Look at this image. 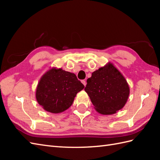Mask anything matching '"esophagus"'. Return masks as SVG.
<instances>
[{"instance_id":"obj_1","label":"esophagus","mask_w":160,"mask_h":160,"mask_svg":"<svg viewBox=\"0 0 160 160\" xmlns=\"http://www.w3.org/2000/svg\"><path fill=\"white\" fill-rule=\"evenodd\" d=\"M82 83L84 84V87L86 86V84H87V82H86V81H85V80H82Z\"/></svg>"}]
</instances>
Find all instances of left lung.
<instances>
[{
    "label": "left lung",
    "mask_w": 160,
    "mask_h": 160,
    "mask_svg": "<svg viewBox=\"0 0 160 160\" xmlns=\"http://www.w3.org/2000/svg\"><path fill=\"white\" fill-rule=\"evenodd\" d=\"M87 82L84 91L100 113L113 114L127 102L129 96L128 83L112 64L94 71Z\"/></svg>",
    "instance_id": "1"
}]
</instances>
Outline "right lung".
Instances as JSON below:
<instances>
[{
  "label": "right lung",
  "instance_id": "1",
  "mask_svg": "<svg viewBox=\"0 0 160 160\" xmlns=\"http://www.w3.org/2000/svg\"><path fill=\"white\" fill-rule=\"evenodd\" d=\"M84 87L74 73L62 69H52L40 79L36 89V100L47 111L61 113L71 106L76 94Z\"/></svg>",
  "mask_w": 160,
  "mask_h": 160
}]
</instances>
